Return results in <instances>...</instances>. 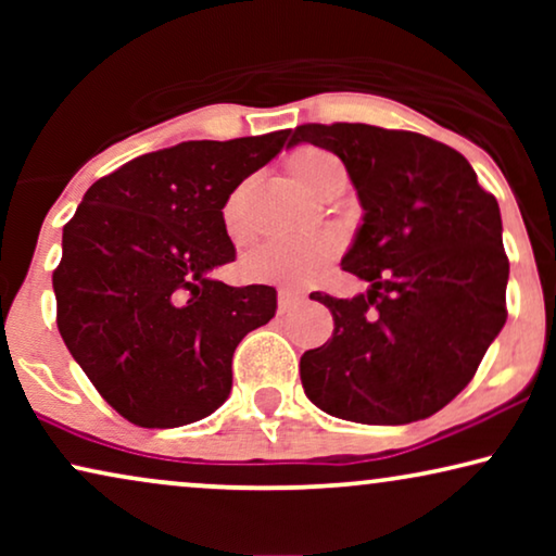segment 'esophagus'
<instances>
[{
    "label": "esophagus",
    "mask_w": 556,
    "mask_h": 556,
    "mask_svg": "<svg viewBox=\"0 0 556 556\" xmlns=\"http://www.w3.org/2000/svg\"><path fill=\"white\" fill-rule=\"evenodd\" d=\"M303 301V291H299V288H288L283 286L278 291V311L280 314H286V311H291L295 303Z\"/></svg>",
    "instance_id": "esophagus-1"
}]
</instances>
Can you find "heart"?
I'll list each match as a JSON object with an SVG mask.
<instances>
[{
    "label": "heart",
    "instance_id": "1",
    "mask_svg": "<svg viewBox=\"0 0 556 556\" xmlns=\"http://www.w3.org/2000/svg\"><path fill=\"white\" fill-rule=\"evenodd\" d=\"M339 164L337 156L321 149H299L288 159V169L303 189H311L316 179ZM227 232L240 238V223L235 215V204L225 212ZM339 253V238L331 232H306V235H280V238L265 240L245 257V273L253 280L265 283H288L299 286L316 278L326 268V263Z\"/></svg>",
    "mask_w": 556,
    "mask_h": 556
}]
</instances>
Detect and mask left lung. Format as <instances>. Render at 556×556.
<instances>
[{
  "label": "left lung",
  "instance_id": "8db88e82",
  "mask_svg": "<svg viewBox=\"0 0 556 556\" xmlns=\"http://www.w3.org/2000/svg\"><path fill=\"white\" fill-rule=\"evenodd\" d=\"M314 143L346 166L364 210L341 268L367 293H311L333 337L301 356L318 409L364 425H407L443 409L506 324L508 257L496 197L468 159L413 131L303 124L288 147Z\"/></svg>",
  "mask_w": 556,
  "mask_h": 556
}]
</instances>
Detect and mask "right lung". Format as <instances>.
Segmentation results:
<instances>
[{
  "instance_id": "obj_1",
  "label": "right lung",
  "mask_w": 556,
  "mask_h": 556,
  "mask_svg": "<svg viewBox=\"0 0 556 556\" xmlns=\"http://www.w3.org/2000/svg\"><path fill=\"white\" fill-rule=\"evenodd\" d=\"M291 131L181 141L98 179L63 227L58 329L101 397L141 428H179L232 390V354L276 316L273 286H227L223 207Z\"/></svg>"
}]
</instances>
